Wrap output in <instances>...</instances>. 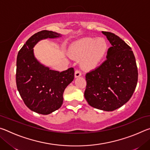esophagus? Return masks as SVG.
Returning a JSON list of instances; mask_svg holds the SVG:
<instances>
[{"instance_id": "esophagus-1", "label": "esophagus", "mask_w": 150, "mask_h": 150, "mask_svg": "<svg viewBox=\"0 0 150 150\" xmlns=\"http://www.w3.org/2000/svg\"><path fill=\"white\" fill-rule=\"evenodd\" d=\"M81 72L79 70H76L75 72V77L77 78L79 77H81Z\"/></svg>"}]
</instances>
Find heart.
<instances>
[{"label":"heart","mask_w":150,"mask_h":150,"mask_svg":"<svg viewBox=\"0 0 150 150\" xmlns=\"http://www.w3.org/2000/svg\"><path fill=\"white\" fill-rule=\"evenodd\" d=\"M108 49V44L103 38H85L75 42L72 52L75 56L82 57V64L85 68L96 67L102 60Z\"/></svg>","instance_id":"obj_1"}]
</instances>
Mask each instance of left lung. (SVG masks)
<instances>
[{
  "label": "left lung",
  "mask_w": 150,
  "mask_h": 150,
  "mask_svg": "<svg viewBox=\"0 0 150 150\" xmlns=\"http://www.w3.org/2000/svg\"><path fill=\"white\" fill-rule=\"evenodd\" d=\"M112 45L106 59L85 75L84 96L90 106L113 111L130 100L138 82V68L131 47L118 35L102 32Z\"/></svg>",
  "instance_id": "1"
}]
</instances>
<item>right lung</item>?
<instances>
[{
	"instance_id": "1",
	"label": "right lung",
	"mask_w": 150,
	"mask_h": 150,
	"mask_svg": "<svg viewBox=\"0 0 150 150\" xmlns=\"http://www.w3.org/2000/svg\"><path fill=\"white\" fill-rule=\"evenodd\" d=\"M61 36L60 34L48 30L35 33L17 55L18 91L27 107L41 115H49L62 106L63 92L74 79V69L71 67L62 72L50 69L35 59L33 47L43 39Z\"/></svg>"
}]
</instances>
